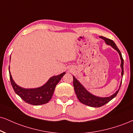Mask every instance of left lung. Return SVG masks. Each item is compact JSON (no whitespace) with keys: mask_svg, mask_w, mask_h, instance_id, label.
<instances>
[{"mask_svg":"<svg viewBox=\"0 0 133 133\" xmlns=\"http://www.w3.org/2000/svg\"><path fill=\"white\" fill-rule=\"evenodd\" d=\"M100 37L104 39L105 41L106 44H107L108 45H111L113 48H114L118 52L119 56H120L121 62H122V63H121V67H122V76H123V58L122 57V53H121L118 48L116 44H115V42L112 40L103 36H100ZM121 84H122V83H121ZM121 84L119 86V88H120ZM73 86H74L75 93H76V95L78 100L81 102L82 104L92 107H100L104 105L105 104H106L107 103L110 101L111 100L114 99L115 97L117 96L119 90H118L114 94L109 97H99L95 96L94 95L91 94L89 92L87 91L86 89L80 84L79 82L74 76H73Z\"/></svg>","mask_w":133,"mask_h":133,"instance_id":"obj_1","label":"left lung"}]
</instances>
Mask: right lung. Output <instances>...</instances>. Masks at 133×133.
Here are the masks:
<instances>
[{"instance_id": "1", "label": "right lung", "mask_w": 133, "mask_h": 133, "mask_svg": "<svg viewBox=\"0 0 133 133\" xmlns=\"http://www.w3.org/2000/svg\"><path fill=\"white\" fill-rule=\"evenodd\" d=\"M10 83L14 90L25 102L33 105H39L49 102L54 94L55 86L65 73L50 78L46 84L35 89H24L16 84L9 72Z\"/></svg>"}]
</instances>
